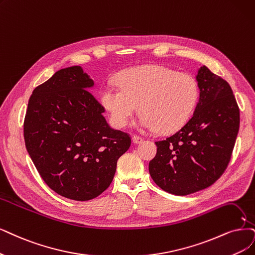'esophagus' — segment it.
Masks as SVG:
<instances>
[{
    "mask_svg": "<svg viewBox=\"0 0 255 255\" xmlns=\"http://www.w3.org/2000/svg\"><path fill=\"white\" fill-rule=\"evenodd\" d=\"M132 142L134 144H140V143L143 142V138L140 137V136H137V135H133L132 136Z\"/></svg>",
    "mask_w": 255,
    "mask_h": 255,
    "instance_id": "34e87169",
    "label": "esophagus"
}]
</instances>
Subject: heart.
Instances as JSON below:
<instances>
[{"mask_svg":"<svg viewBox=\"0 0 255 255\" xmlns=\"http://www.w3.org/2000/svg\"><path fill=\"white\" fill-rule=\"evenodd\" d=\"M117 80L119 86L108 85L100 91V102L116 128L126 127L139 105L140 129L173 132L189 121L199 102V85L192 75L164 66L128 68Z\"/></svg>","mask_w":255,"mask_h":255,"instance_id":"1","label":"heart"}]
</instances>
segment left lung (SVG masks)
<instances>
[{
    "mask_svg": "<svg viewBox=\"0 0 255 255\" xmlns=\"http://www.w3.org/2000/svg\"><path fill=\"white\" fill-rule=\"evenodd\" d=\"M200 99L192 118L155 142L149 172L163 190L187 195L211 186L230 161L240 128V109L230 85L205 65L197 70Z\"/></svg>",
    "mask_w": 255,
    "mask_h": 255,
    "instance_id": "8db88e82",
    "label": "left lung"
}]
</instances>
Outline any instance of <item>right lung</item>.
I'll return each instance as SVG.
<instances>
[{
  "instance_id": "add662e5",
  "label": "right lung",
  "mask_w": 255,
  "mask_h": 255,
  "mask_svg": "<svg viewBox=\"0 0 255 255\" xmlns=\"http://www.w3.org/2000/svg\"><path fill=\"white\" fill-rule=\"evenodd\" d=\"M94 82L81 66L56 71L28 102L24 138L44 182L73 201H89L111 184L129 135L112 129L90 93Z\"/></svg>"
}]
</instances>
